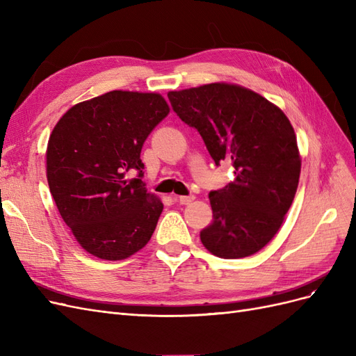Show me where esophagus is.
I'll use <instances>...</instances> for the list:
<instances>
[{
    "instance_id": "esophagus-1",
    "label": "esophagus",
    "mask_w": 356,
    "mask_h": 356,
    "mask_svg": "<svg viewBox=\"0 0 356 356\" xmlns=\"http://www.w3.org/2000/svg\"><path fill=\"white\" fill-rule=\"evenodd\" d=\"M177 202H179L181 204H190L196 197L195 196H175L174 197Z\"/></svg>"
}]
</instances>
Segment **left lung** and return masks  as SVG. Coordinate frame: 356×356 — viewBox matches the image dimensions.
<instances>
[{
	"instance_id": "8db88e82",
	"label": "left lung",
	"mask_w": 356,
	"mask_h": 356,
	"mask_svg": "<svg viewBox=\"0 0 356 356\" xmlns=\"http://www.w3.org/2000/svg\"><path fill=\"white\" fill-rule=\"evenodd\" d=\"M172 108L196 127L213 161H230L234 181L209 193L212 222L200 232L220 258L250 257L281 229L298 187L301 156L294 127L277 105L233 83L168 93Z\"/></svg>"
}]
</instances>
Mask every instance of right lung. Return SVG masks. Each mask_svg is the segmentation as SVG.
Segmentation results:
<instances>
[{
    "mask_svg": "<svg viewBox=\"0 0 356 356\" xmlns=\"http://www.w3.org/2000/svg\"><path fill=\"white\" fill-rule=\"evenodd\" d=\"M154 92L113 90L75 104L50 134L46 174L62 220L86 252L124 260L152 239L163 203L141 179L139 156L169 114ZM138 170V179L128 175Z\"/></svg>",
    "mask_w": 356,
    "mask_h": 356,
    "instance_id": "obj_1",
    "label": "right lung"
}]
</instances>
